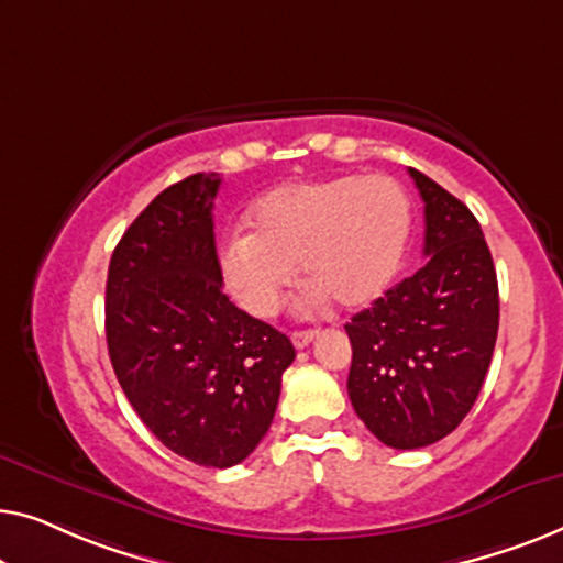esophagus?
Masks as SVG:
<instances>
[{
	"label": "esophagus",
	"instance_id": "esophagus-1",
	"mask_svg": "<svg viewBox=\"0 0 563 563\" xmlns=\"http://www.w3.org/2000/svg\"><path fill=\"white\" fill-rule=\"evenodd\" d=\"M316 336H319V331H313V329H308V331H292L290 342H292V346H296V350H303V346L311 344Z\"/></svg>",
	"mask_w": 563,
	"mask_h": 563
}]
</instances>
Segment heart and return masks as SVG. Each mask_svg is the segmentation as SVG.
<instances>
[{
    "label": "heart",
    "mask_w": 563,
    "mask_h": 563,
    "mask_svg": "<svg viewBox=\"0 0 563 563\" xmlns=\"http://www.w3.org/2000/svg\"><path fill=\"white\" fill-rule=\"evenodd\" d=\"M410 201L387 176H339L285 184L250 206L247 234H229L221 278L257 319L278 313L285 290L303 275L306 303L367 308L398 278L410 240Z\"/></svg>",
    "instance_id": "b5f03b06"
}]
</instances>
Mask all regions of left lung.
<instances>
[{
    "label": "left lung",
    "mask_w": 563,
    "mask_h": 563,
    "mask_svg": "<svg viewBox=\"0 0 563 563\" xmlns=\"http://www.w3.org/2000/svg\"><path fill=\"white\" fill-rule=\"evenodd\" d=\"M429 257L346 323V390L364 426L393 449L449 437L470 413L495 352L500 296L479 221L421 170Z\"/></svg>",
    "instance_id": "obj_1"
}]
</instances>
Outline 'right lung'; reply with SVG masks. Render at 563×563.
<instances>
[{"label":"right lung","mask_w":563,"mask_h":563,"mask_svg":"<svg viewBox=\"0 0 563 563\" xmlns=\"http://www.w3.org/2000/svg\"><path fill=\"white\" fill-rule=\"evenodd\" d=\"M219 184L217 173L178 180L122 234L107 275V346L142 423L188 462L227 470L271 429L296 350L221 290Z\"/></svg>","instance_id":"1"}]
</instances>
